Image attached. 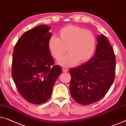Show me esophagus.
<instances>
[{"label": "esophagus", "mask_w": 126, "mask_h": 126, "mask_svg": "<svg viewBox=\"0 0 126 126\" xmlns=\"http://www.w3.org/2000/svg\"><path fill=\"white\" fill-rule=\"evenodd\" d=\"M62 71H63V72H67L68 69H67V68H62Z\"/></svg>", "instance_id": "34e87169"}]
</instances>
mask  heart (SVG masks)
Returning a JSON list of instances; mask_svg holds the SVG:
<instances>
[{
    "instance_id": "1",
    "label": "heart",
    "mask_w": 126,
    "mask_h": 126,
    "mask_svg": "<svg viewBox=\"0 0 126 126\" xmlns=\"http://www.w3.org/2000/svg\"><path fill=\"white\" fill-rule=\"evenodd\" d=\"M96 39L92 31L77 25H69L59 31L58 38L52 36L48 46L56 60L63 57L68 49L69 53L59 63L64 67L74 66L78 62L88 61L94 52Z\"/></svg>"
}]
</instances>
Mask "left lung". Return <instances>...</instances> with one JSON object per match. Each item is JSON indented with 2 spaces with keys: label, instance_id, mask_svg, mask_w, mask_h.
<instances>
[{
  "label": "left lung",
  "instance_id": "left-lung-1",
  "mask_svg": "<svg viewBox=\"0 0 126 126\" xmlns=\"http://www.w3.org/2000/svg\"><path fill=\"white\" fill-rule=\"evenodd\" d=\"M97 43L93 58L69 71L71 96L83 105L103 98L115 79L116 59L113 48L103 34L97 36Z\"/></svg>",
  "mask_w": 126,
  "mask_h": 126
}]
</instances>
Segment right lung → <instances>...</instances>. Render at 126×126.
I'll use <instances>...</instances> for the list:
<instances>
[{"mask_svg":"<svg viewBox=\"0 0 126 126\" xmlns=\"http://www.w3.org/2000/svg\"><path fill=\"white\" fill-rule=\"evenodd\" d=\"M50 29L43 25L26 32L16 43L13 54L11 74L16 89L25 100L34 104L49 100L62 73V68L54 65L48 48Z\"/></svg>","mask_w":126,"mask_h":126,"instance_id":"add662e5","label":"right lung"}]
</instances>
